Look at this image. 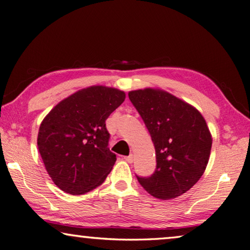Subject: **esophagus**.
<instances>
[{"label": "esophagus", "instance_id": "obj_1", "mask_svg": "<svg viewBox=\"0 0 250 250\" xmlns=\"http://www.w3.org/2000/svg\"><path fill=\"white\" fill-rule=\"evenodd\" d=\"M125 161H126L128 163H132L133 162V155L131 154L129 156H125Z\"/></svg>", "mask_w": 250, "mask_h": 250}]
</instances>
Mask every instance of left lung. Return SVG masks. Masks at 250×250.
<instances>
[{
  "instance_id": "obj_1",
  "label": "left lung",
  "mask_w": 250,
  "mask_h": 250,
  "mask_svg": "<svg viewBox=\"0 0 250 250\" xmlns=\"http://www.w3.org/2000/svg\"><path fill=\"white\" fill-rule=\"evenodd\" d=\"M129 99L140 113L155 147L156 168L140 177V185L153 197H179L201 178L210 157L212 138L196 108L164 90H132Z\"/></svg>"
}]
</instances>
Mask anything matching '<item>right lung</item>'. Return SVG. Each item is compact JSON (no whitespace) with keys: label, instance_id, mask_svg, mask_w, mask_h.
Masks as SVG:
<instances>
[{"label":"right lung","instance_id":"1","mask_svg":"<svg viewBox=\"0 0 250 250\" xmlns=\"http://www.w3.org/2000/svg\"><path fill=\"white\" fill-rule=\"evenodd\" d=\"M125 94L90 86L63 99L42 120L37 144L53 183L78 196L105 181L117 160L108 147L106 120L125 102Z\"/></svg>","mask_w":250,"mask_h":250}]
</instances>
